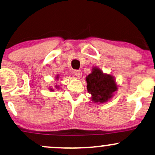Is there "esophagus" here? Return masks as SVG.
Wrapping results in <instances>:
<instances>
[{
  "instance_id": "1",
  "label": "esophagus",
  "mask_w": 155,
  "mask_h": 155,
  "mask_svg": "<svg viewBox=\"0 0 155 155\" xmlns=\"http://www.w3.org/2000/svg\"><path fill=\"white\" fill-rule=\"evenodd\" d=\"M74 75H75L78 79H80V78L81 77V75H82V72H81V71L76 70L75 71H74Z\"/></svg>"
}]
</instances>
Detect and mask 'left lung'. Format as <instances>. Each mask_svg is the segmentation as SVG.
Wrapping results in <instances>:
<instances>
[{"label": "left lung", "mask_w": 155, "mask_h": 155, "mask_svg": "<svg viewBox=\"0 0 155 155\" xmlns=\"http://www.w3.org/2000/svg\"><path fill=\"white\" fill-rule=\"evenodd\" d=\"M86 81L87 91L95 103H105L109 101L118 90V85L113 76L105 74L97 66L93 67L92 73L86 77Z\"/></svg>", "instance_id": "8db88e82"}]
</instances>
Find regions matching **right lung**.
Returning a JSON list of instances; mask_svg holds the SVG:
<instances>
[{
  "instance_id": "add662e5",
  "label": "right lung",
  "mask_w": 155,
  "mask_h": 155,
  "mask_svg": "<svg viewBox=\"0 0 155 155\" xmlns=\"http://www.w3.org/2000/svg\"><path fill=\"white\" fill-rule=\"evenodd\" d=\"M58 79H59V76L57 75V76H55V80H58ZM55 88H56V89H59L60 87H58V86H57V85H55ZM49 89H50V91H53V92L54 91V89H53V88H51V87H50Z\"/></svg>"
}]
</instances>
